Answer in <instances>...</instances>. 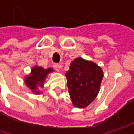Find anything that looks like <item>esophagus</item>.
<instances>
[{
  "label": "esophagus",
  "mask_w": 134,
  "mask_h": 134,
  "mask_svg": "<svg viewBox=\"0 0 134 134\" xmlns=\"http://www.w3.org/2000/svg\"><path fill=\"white\" fill-rule=\"evenodd\" d=\"M54 69L56 70L57 71H59V69L62 68V65L60 64H54Z\"/></svg>",
  "instance_id": "1"
}]
</instances>
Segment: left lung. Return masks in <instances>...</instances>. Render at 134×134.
<instances>
[{"instance_id":"8db88e82","label":"left lung","mask_w":134,"mask_h":134,"mask_svg":"<svg viewBox=\"0 0 134 134\" xmlns=\"http://www.w3.org/2000/svg\"><path fill=\"white\" fill-rule=\"evenodd\" d=\"M65 76L73 104L83 108L96 98L104 74L101 68L95 63L79 57L71 63Z\"/></svg>"}]
</instances>
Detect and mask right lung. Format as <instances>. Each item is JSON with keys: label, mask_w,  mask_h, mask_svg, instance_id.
<instances>
[{"label": "right lung", "mask_w": 134, "mask_h": 134, "mask_svg": "<svg viewBox=\"0 0 134 134\" xmlns=\"http://www.w3.org/2000/svg\"><path fill=\"white\" fill-rule=\"evenodd\" d=\"M51 71H53L52 69H44L42 67L35 66L34 69H32V70H31L30 75L26 78L25 83L30 90H33L35 93L39 94V92L36 91V87L37 86L42 87L43 86L44 80H45L47 75Z\"/></svg>", "instance_id": "right-lung-1"}]
</instances>
